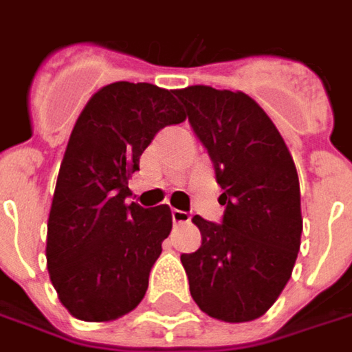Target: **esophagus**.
<instances>
[{
  "label": "esophagus",
  "mask_w": 352,
  "mask_h": 352,
  "mask_svg": "<svg viewBox=\"0 0 352 352\" xmlns=\"http://www.w3.org/2000/svg\"><path fill=\"white\" fill-rule=\"evenodd\" d=\"M171 219H173V222H175V224H181V222L190 221L188 213H184V211H181V209H173V211H171Z\"/></svg>",
  "instance_id": "1"
}]
</instances>
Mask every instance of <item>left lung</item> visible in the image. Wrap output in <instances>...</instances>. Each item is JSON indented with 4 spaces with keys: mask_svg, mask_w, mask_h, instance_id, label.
<instances>
[{
    "mask_svg": "<svg viewBox=\"0 0 352 352\" xmlns=\"http://www.w3.org/2000/svg\"><path fill=\"white\" fill-rule=\"evenodd\" d=\"M175 96L213 160L226 206L222 224L192 219L201 245L181 256L190 294L209 317L249 322L279 298L300 251L294 160L272 118L245 92L194 85Z\"/></svg>",
    "mask_w": 352,
    "mask_h": 352,
    "instance_id": "left-lung-1",
    "label": "left lung"
}]
</instances>
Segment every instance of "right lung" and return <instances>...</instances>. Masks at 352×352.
<instances>
[{
  "instance_id": "obj_1",
  "label": "right lung",
  "mask_w": 352,
  "mask_h": 352,
  "mask_svg": "<svg viewBox=\"0 0 352 352\" xmlns=\"http://www.w3.org/2000/svg\"><path fill=\"white\" fill-rule=\"evenodd\" d=\"M173 94L148 82H111L73 126L47 222V267L58 300L79 320H116L145 296L171 232V209L128 206V179L154 135L186 120Z\"/></svg>"
}]
</instances>
